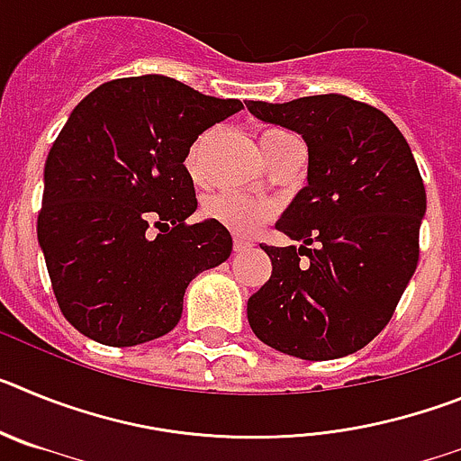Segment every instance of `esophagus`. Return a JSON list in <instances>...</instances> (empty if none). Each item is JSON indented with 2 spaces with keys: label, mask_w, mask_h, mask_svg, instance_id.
Here are the masks:
<instances>
[{
  "label": "esophagus",
  "mask_w": 461,
  "mask_h": 461,
  "mask_svg": "<svg viewBox=\"0 0 461 461\" xmlns=\"http://www.w3.org/2000/svg\"><path fill=\"white\" fill-rule=\"evenodd\" d=\"M251 247H254V244H251L249 240H247V238H240V235H238V238L233 240V249L238 251V254H240V251H247V249H251Z\"/></svg>",
  "instance_id": "1"
}]
</instances>
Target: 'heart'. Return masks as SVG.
I'll use <instances>...</instances> for the list:
<instances>
[{"instance_id":"1","label":"heart","mask_w":461,"mask_h":461,"mask_svg":"<svg viewBox=\"0 0 461 461\" xmlns=\"http://www.w3.org/2000/svg\"><path fill=\"white\" fill-rule=\"evenodd\" d=\"M288 136L291 133L284 131V129H266L260 133V149ZM205 142L207 136H201L186 154V170H189L195 182L203 180V149H205ZM203 212H205L207 219L228 228L230 233L251 235L275 214V205L270 201H263V198H254V195L226 191V194L212 195L205 207H203Z\"/></svg>"}]
</instances>
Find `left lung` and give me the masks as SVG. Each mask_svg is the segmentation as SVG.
<instances>
[{"instance_id": "1", "label": "left lung", "mask_w": 461, "mask_h": 461, "mask_svg": "<svg viewBox=\"0 0 461 461\" xmlns=\"http://www.w3.org/2000/svg\"><path fill=\"white\" fill-rule=\"evenodd\" d=\"M247 108L300 133L309 154L307 186L276 221L303 244L260 247L272 276L247 303L251 330L300 360L351 356L388 325L418 266L427 195L409 142L381 110L341 94Z\"/></svg>"}]
</instances>
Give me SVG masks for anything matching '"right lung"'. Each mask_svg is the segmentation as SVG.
Listing matches in <instances>:
<instances>
[{
	"mask_svg": "<svg viewBox=\"0 0 461 461\" xmlns=\"http://www.w3.org/2000/svg\"><path fill=\"white\" fill-rule=\"evenodd\" d=\"M238 110L157 73L110 80L73 108L48 154L36 235L59 309L85 337L136 346L168 335L189 281L230 256L217 221L186 226L198 201L185 158Z\"/></svg>",
	"mask_w": 461,
	"mask_h": 461,
	"instance_id": "add662e5",
	"label": "right lung"
}]
</instances>
